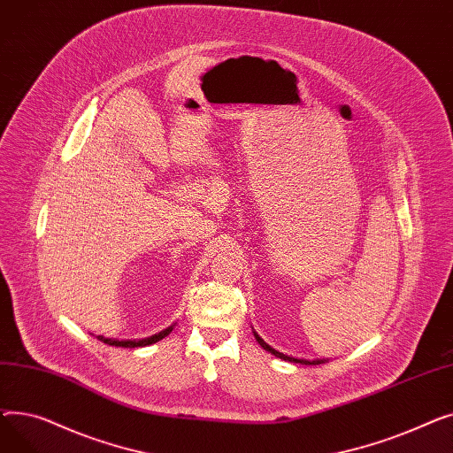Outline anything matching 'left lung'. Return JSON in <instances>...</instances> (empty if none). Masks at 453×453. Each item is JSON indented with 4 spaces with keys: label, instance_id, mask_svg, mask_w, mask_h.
<instances>
[{
    "label": "left lung",
    "instance_id": "left-lung-1",
    "mask_svg": "<svg viewBox=\"0 0 453 453\" xmlns=\"http://www.w3.org/2000/svg\"><path fill=\"white\" fill-rule=\"evenodd\" d=\"M255 334V340L258 342V345L263 347L265 350H268V352H272L273 356H277V358H280V360H287V362H294V364H304V365H318V364H325V360H303V358H292V356H288V354H282V352H279V350H275V349H272L263 338H260L257 332H253Z\"/></svg>",
    "mask_w": 453,
    "mask_h": 453
}]
</instances>
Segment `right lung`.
I'll return each instance as SVG.
<instances>
[{"label":"right lung","instance_id":"add662e5","mask_svg":"<svg viewBox=\"0 0 453 453\" xmlns=\"http://www.w3.org/2000/svg\"><path fill=\"white\" fill-rule=\"evenodd\" d=\"M173 332V326L165 328L161 332H157V334L150 336V338H142V340H111V338H103V336H97L103 343L106 345H115V347H125V349H134V347H147V345H152L159 340H163L165 336H169Z\"/></svg>","mask_w":453,"mask_h":453}]
</instances>
